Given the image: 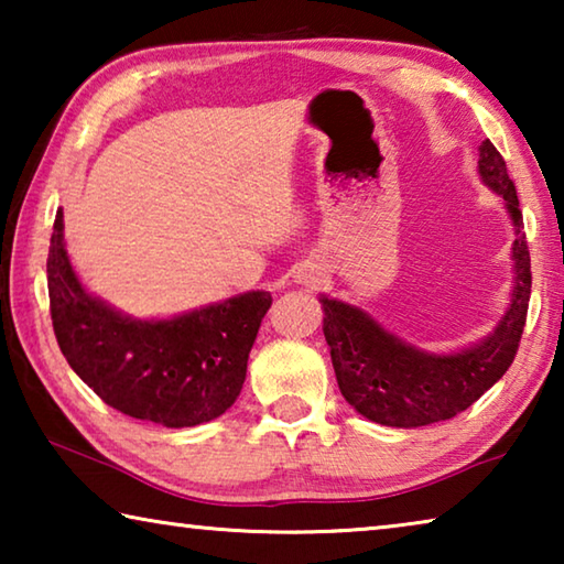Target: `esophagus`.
I'll return each mask as SVG.
<instances>
[{
	"label": "esophagus",
	"mask_w": 564,
	"mask_h": 564,
	"mask_svg": "<svg viewBox=\"0 0 564 564\" xmlns=\"http://www.w3.org/2000/svg\"><path fill=\"white\" fill-rule=\"evenodd\" d=\"M321 281V271L316 265H301L299 271H295V283L305 285V289H316Z\"/></svg>",
	"instance_id": "1"
}]
</instances>
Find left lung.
Returning a JSON list of instances; mask_svg holds the SVG:
<instances>
[{"label":"left lung","instance_id":"1","mask_svg":"<svg viewBox=\"0 0 564 564\" xmlns=\"http://www.w3.org/2000/svg\"><path fill=\"white\" fill-rule=\"evenodd\" d=\"M477 174L502 196L514 226L510 305L482 340L455 352H431L386 330L358 305L321 295L323 336L340 393L373 423L420 427L451 420L498 383L518 352L532 289L530 251L518 191L490 139L480 147Z\"/></svg>","mask_w":564,"mask_h":564}]
</instances>
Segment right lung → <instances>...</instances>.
Instances as JSON below:
<instances>
[{
	"instance_id": "right-lung-1",
	"label": "right lung",
	"mask_w": 564,
	"mask_h": 564,
	"mask_svg": "<svg viewBox=\"0 0 564 564\" xmlns=\"http://www.w3.org/2000/svg\"><path fill=\"white\" fill-rule=\"evenodd\" d=\"M46 283L54 336L74 373L119 413L164 427L208 423L236 403L273 301L269 291H248L174 318H133L84 289L66 253L62 208Z\"/></svg>"
}]
</instances>
